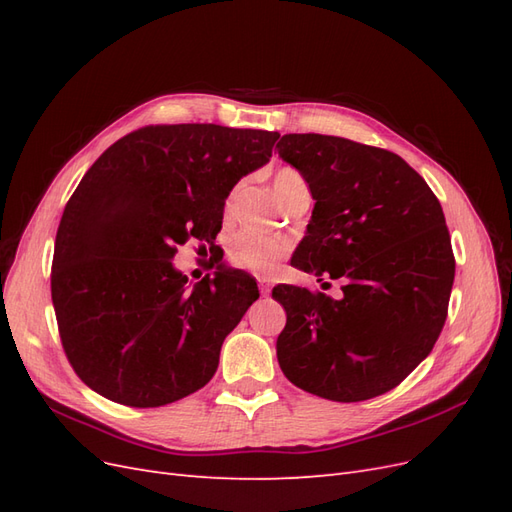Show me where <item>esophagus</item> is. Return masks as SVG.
Here are the masks:
<instances>
[{
  "mask_svg": "<svg viewBox=\"0 0 512 512\" xmlns=\"http://www.w3.org/2000/svg\"><path fill=\"white\" fill-rule=\"evenodd\" d=\"M256 280H258V288H260V292L262 294H269L271 292V280H267V277H256Z\"/></svg>",
  "mask_w": 512,
  "mask_h": 512,
  "instance_id": "34e87169",
  "label": "esophagus"
}]
</instances>
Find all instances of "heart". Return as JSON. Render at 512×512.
Wrapping results in <instances>:
<instances>
[{"instance_id": "obj_1", "label": "heart", "mask_w": 512, "mask_h": 512, "mask_svg": "<svg viewBox=\"0 0 512 512\" xmlns=\"http://www.w3.org/2000/svg\"><path fill=\"white\" fill-rule=\"evenodd\" d=\"M273 188L277 198L284 203V200L294 192L307 190V183L301 177L299 170L284 166L273 175ZM241 190L243 185L239 183L228 194L226 205H224L226 218H230V215L235 213ZM288 252H290V245L284 239L260 235V232H254V230H241L228 241V258L232 265L254 271V273H271L277 267V262H280Z\"/></svg>"}]
</instances>
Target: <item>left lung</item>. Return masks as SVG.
<instances>
[{"instance_id": "1", "label": "left lung", "mask_w": 512, "mask_h": 512, "mask_svg": "<svg viewBox=\"0 0 512 512\" xmlns=\"http://www.w3.org/2000/svg\"><path fill=\"white\" fill-rule=\"evenodd\" d=\"M277 151L316 200L290 265L344 284L339 299L273 288L286 309L277 361L312 395L346 404L378 397L427 359L444 327L455 256L442 207L425 179L386 149L284 134Z\"/></svg>"}]
</instances>
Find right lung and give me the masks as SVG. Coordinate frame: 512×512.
<instances>
[{"label":"right lung","instance_id":"right-lung-1","mask_svg":"<svg viewBox=\"0 0 512 512\" xmlns=\"http://www.w3.org/2000/svg\"><path fill=\"white\" fill-rule=\"evenodd\" d=\"M277 138L215 123L147 126L87 170L57 228L51 297L68 361L91 391L158 408L213 378L258 286L220 267L190 288L173 258L190 239L213 245L230 190L269 162Z\"/></svg>","mask_w":512,"mask_h":512}]
</instances>
